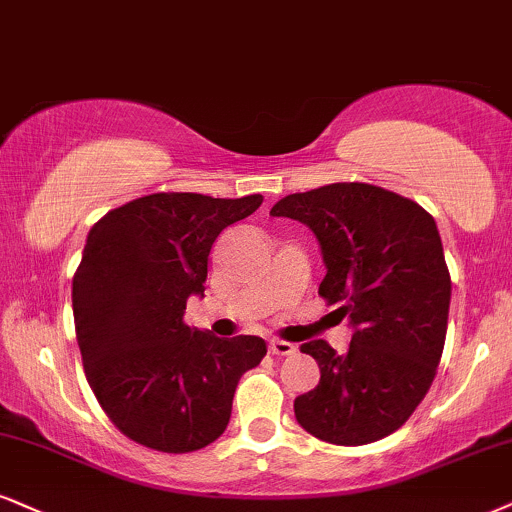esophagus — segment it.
Listing matches in <instances>:
<instances>
[{"label":"esophagus","mask_w":512,"mask_h":512,"mask_svg":"<svg viewBox=\"0 0 512 512\" xmlns=\"http://www.w3.org/2000/svg\"><path fill=\"white\" fill-rule=\"evenodd\" d=\"M296 346L292 342H285V339H270V353L275 356H292Z\"/></svg>","instance_id":"obj_1"}]
</instances>
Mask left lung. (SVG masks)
<instances>
[{
  "mask_svg": "<svg viewBox=\"0 0 512 512\" xmlns=\"http://www.w3.org/2000/svg\"><path fill=\"white\" fill-rule=\"evenodd\" d=\"M270 216L315 232L327 266L318 292L353 325L346 353L325 339L301 344L320 382L296 396V420L337 446L384 439L425 399L444 351L451 275L437 223L413 199L368 182L289 194Z\"/></svg>",
  "mask_w": 512,
  "mask_h": 512,
  "instance_id": "obj_1",
  "label": "left lung"
}]
</instances>
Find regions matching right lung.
I'll return each mask as SVG.
<instances>
[{
    "label": "right lung",
    "instance_id": "add662e5",
    "mask_svg": "<svg viewBox=\"0 0 512 512\" xmlns=\"http://www.w3.org/2000/svg\"><path fill=\"white\" fill-rule=\"evenodd\" d=\"M261 204V194L156 192L90 230L73 275L82 368L106 418L147 449L189 453L216 441L239 377L266 356L261 337L218 339L185 323L213 242Z\"/></svg>",
    "mask_w": 512,
    "mask_h": 512
}]
</instances>
